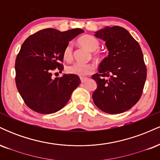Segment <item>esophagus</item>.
<instances>
[{
  "label": "esophagus",
  "mask_w": 160,
  "mask_h": 160,
  "mask_svg": "<svg viewBox=\"0 0 160 160\" xmlns=\"http://www.w3.org/2000/svg\"><path fill=\"white\" fill-rule=\"evenodd\" d=\"M88 80H89V78H80V81H81V82H82V83L87 81Z\"/></svg>",
  "instance_id": "34e87169"
}]
</instances>
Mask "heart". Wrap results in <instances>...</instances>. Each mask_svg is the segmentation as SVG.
<instances>
[{
    "mask_svg": "<svg viewBox=\"0 0 160 160\" xmlns=\"http://www.w3.org/2000/svg\"><path fill=\"white\" fill-rule=\"evenodd\" d=\"M78 43L82 47H85L88 50L93 51L97 50L100 47V42L98 39L91 35H84L79 38ZM63 57L66 61H71L73 58V47L71 43H68L65 47L63 51ZM93 58L98 61H102L103 59V56L99 51H95L93 52ZM95 69L94 65L91 63H74L69 65L67 68L68 73L71 74L78 75L79 77H84L90 74Z\"/></svg>",
    "mask_w": 160,
    "mask_h": 160,
    "instance_id": "b5f03b06",
    "label": "heart"
}]
</instances>
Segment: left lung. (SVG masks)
I'll use <instances>...</instances> for the list:
<instances>
[{"label":"left lung","instance_id":"1","mask_svg":"<svg viewBox=\"0 0 160 160\" xmlns=\"http://www.w3.org/2000/svg\"><path fill=\"white\" fill-rule=\"evenodd\" d=\"M109 51L92 76L97 82L92 94L99 109L111 114L123 113L138 102L147 78V68L140 45L126 29L106 27L95 32Z\"/></svg>","mask_w":160,"mask_h":160}]
</instances>
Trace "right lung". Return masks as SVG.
<instances>
[{
  "mask_svg": "<svg viewBox=\"0 0 160 160\" xmlns=\"http://www.w3.org/2000/svg\"><path fill=\"white\" fill-rule=\"evenodd\" d=\"M84 31L74 28L59 32L45 28L29 36L22 45L16 59V84L25 103L43 114L56 113L69 101L80 85L78 75L64 74L52 79V71L62 72L65 47Z\"/></svg>",
  "mask_w": 160,
  "mask_h": 160,
  "instance_id": "obj_1",
  "label": "right lung"
}]
</instances>
